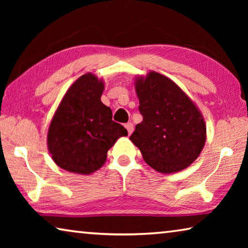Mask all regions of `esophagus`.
<instances>
[{"instance_id":"obj_1","label":"esophagus","mask_w":248,"mask_h":248,"mask_svg":"<svg viewBox=\"0 0 248 248\" xmlns=\"http://www.w3.org/2000/svg\"><path fill=\"white\" fill-rule=\"evenodd\" d=\"M125 129L128 130V133H129V136H130V134L133 132V124L131 123L127 124H125Z\"/></svg>"}]
</instances>
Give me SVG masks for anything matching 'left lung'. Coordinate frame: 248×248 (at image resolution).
I'll use <instances>...</instances> for the list:
<instances>
[{
	"label": "left lung",
	"mask_w": 248,
	"mask_h": 248,
	"mask_svg": "<svg viewBox=\"0 0 248 248\" xmlns=\"http://www.w3.org/2000/svg\"><path fill=\"white\" fill-rule=\"evenodd\" d=\"M134 87L143 120L130 140L159 173L185 170L199 156L207 139L202 114L177 84L154 71L136 78Z\"/></svg>",
	"instance_id": "8db88e82"
}]
</instances>
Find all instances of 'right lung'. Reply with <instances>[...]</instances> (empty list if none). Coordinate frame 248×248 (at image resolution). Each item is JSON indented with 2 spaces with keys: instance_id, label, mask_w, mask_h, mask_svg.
<instances>
[{
  "instance_id": "right-lung-1",
  "label": "right lung",
  "mask_w": 248,
  "mask_h": 248,
  "mask_svg": "<svg viewBox=\"0 0 248 248\" xmlns=\"http://www.w3.org/2000/svg\"><path fill=\"white\" fill-rule=\"evenodd\" d=\"M105 84L93 73L79 77L59 104L50 123L47 144L56 164L71 173L90 175L102 167L124 125L112 121L111 109L100 100Z\"/></svg>"
}]
</instances>
